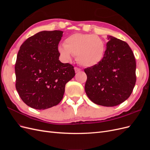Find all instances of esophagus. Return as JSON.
Masks as SVG:
<instances>
[{"instance_id":"esophagus-1","label":"esophagus","mask_w":150,"mask_h":150,"mask_svg":"<svg viewBox=\"0 0 150 150\" xmlns=\"http://www.w3.org/2000/svg\"><path fill=\"white\" fill-rule=\"evenodd\" d=\"M74 71L76 72H80L81 71V69H79V68L78 67H74Z\"/></svg>"}]
</instances>
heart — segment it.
Segmentation results:
<instances>
[{
  "instance_id": "1",
  "label": "heart",
  "mask_w": 150,
  "mask_h": 150,
  "mask_svg": "<svg viewBox=\"0 0 150 150\" xmlns=\"http://www.w3.org/2000/svg\"><path fill=\"white\" fill-rule=\"evenodd\" d=\"M106 46L104 40L98 35L89 34H74L68 37L64 45H61L58 51L66 61H70L72 54L76 56L79 64L84 67L98 64L104 57Z\"/></svg>"
}]
</instances>
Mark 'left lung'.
<instances>
[{
  "mask_svg": "<svg viewBox=\"0 0 150 150\" xmlns=\"http://www.w3.org/2000/svg\"><path fill=\"white\" fill-rule=\"evenodd\" d=\"M104 57L98 64L86 68L85 91L90 100L111 107L126 101L136 83V61L126 42L108 35Z\"/></svg>",
  "mask_w": 150,
  "mask_h": 150,
  "instance_id": "obj_1",
  "label": "left lung"
}]
</instances>
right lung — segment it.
Segmentation results:
<instances>
[{
	"mask_svg": "<svg viewBox=\"0 0 150 150\" xmlns=\"http://www.w3.org/2000/svg\"><path fill=\"white\" fill-rule=\"evenodd\" d=\"M61 30L39 32L21 45L15 65L16 88L22 101L36 110L56 106L66 84L74 78V67L59 60Z\"/></svg>",
	"mask_w": 150,
	"mask_h": 150,
	"instance_id": "1",
	"label": "right lung"
}]
</instances>
